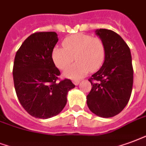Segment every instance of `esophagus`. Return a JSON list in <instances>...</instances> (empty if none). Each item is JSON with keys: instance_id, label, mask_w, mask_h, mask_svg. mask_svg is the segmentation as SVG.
Listing matches in <instances>:
<instances>
[{"instance_id": "esophagus-1", "label": "esophagus", "mask_w": 146, "mask_h": 146, "mask_svg": "<svg viewBox=\"0 0 146 146\" xmlns=\"http://www.w3.org/2000/svg\"><path fill=\"white\" fill-rule=\"evenodd\" d=\"M73 83L76 86V85H78V84H80V81H79V80H73Z\"/></svg>"}]
</instances>
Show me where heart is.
<instances>
[{"mask_svg":"<svg viewBox=\"0 0 146 146\" xmlns=\"http://www.w3.org/2000/svg\"><path fill=\"white\" fill-rule=\"evenodd\" d=\"M62 47L55 46L52 51V59L59 70H65L73 60L76 62L63 73L66 77L80 78L90 70L96 71L103 65L106 49L101 38L90 35L78 34L68 36L62 41Z\"/></svg>","mask_w":146,"mask_h":146,"instance_id":"b5f03b06","label":"heart"}]
</instances>
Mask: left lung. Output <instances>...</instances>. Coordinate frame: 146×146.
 <instances>
[{"mask_svg": "<svg viewBox=\"0 0 146 146\" xmlns=\"http://www.w3.org/2000/svg\"><path fill=\"white\" fill-rule=\"evenodd\" d=\"M95 33L104 43L106 55L102 66L89 79L92 88L87 104L96 115L111 117L119 114L130 99L133 85L131 51L116 32L100 29Z\"/></svg>", "mask_w": 146, "mask_h": 146, "instance_id": "1", "label": "left lung"}]
</instances>
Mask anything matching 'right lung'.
<instances>
[{"label":"right lung","mask_w":146,"mask_h":146,"mask_svg":"<svg viewBox=\"0 0 146 146\" xmlns=\"http://www.w3.org/2000/svg\"><path fill=\"white\" fill-rule=\"evenodd\" d=\"M54 32H35L16 52L13 78L21 106L33 117L47 119L62 111L67 94L75 85L69 79L58 82L60 72L52 59L58 42Z\"/></svg>","instance_id":"add662e5"}]
</instances>
